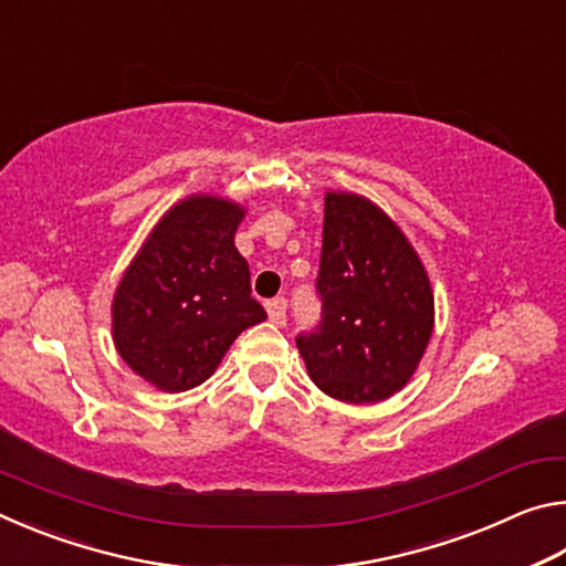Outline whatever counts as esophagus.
<instances>
[{"mask_svg":"<svg viewBox=\"0 0 566 566\" xmlns=\"http://www.w3.org/2000/svg\"><path fill=\"white\" fill-rule=\"evenodd\" d=\"M266 312H270V319L282 327V324L286 322V300H284V296H274V300L266 302Z\"/></svg>","mask_w":566,"mask_h":566,"instance_id":"1","label":"esophagus"}]
</instances>
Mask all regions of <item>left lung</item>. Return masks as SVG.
Segmentation results:
<instances>
[{
  "mask_svg": "<svg viewBox=\"0 0 566 566\" xmlns=\"http://www.w3.org/2000/svg\"><path fill=\"white\" fill-rule=\"evenodd\" d=\"M317 296L319 324L296 334L314 385L349 405L405 387L432 337L434 296L405 234L367 199L324 197Z\"/></svg>",
  "mask_w": 566,
  "mask_h": 566,
  "instance_id": "left-lung-1",
  "label": "left lung"
}]
</instances>
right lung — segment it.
Masks as SVG:
<instances>
[{"instance_id":"obj_1","label":"right lung","mask_w":566,"mask_h":566,"mask_svg":"<svg viewBox=\"0 0 566 566\" xmlns=\"http://www.w3.org/2000/svg\"><path fill=\"white\" fill-rule=\"evenodd\" d=\"M244 209L189 197L161 217L117 286L114 344L142 379L185 391L212 375L239 332L266 319L234 247Z\"/></svg>"}]
</instances>
